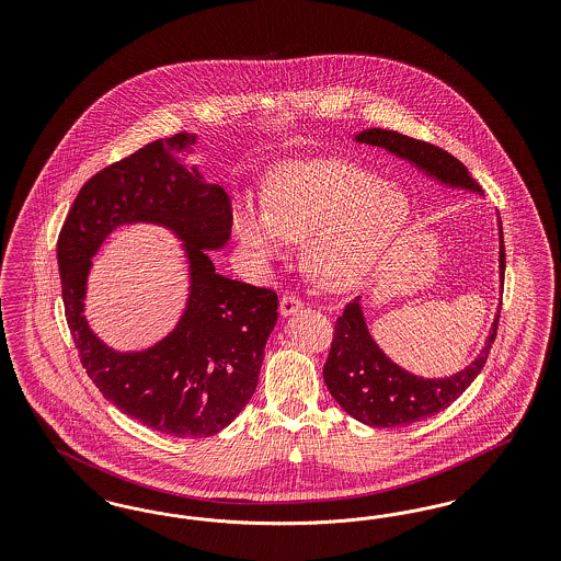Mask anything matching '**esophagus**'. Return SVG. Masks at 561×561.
<instances>
[{
  "label": "esophagus",
  "mask_w": 561,
  "mask_h": 561,
  "mask_svg": "<svg viewBox=\"0 0 561 561\" xmlns=\"http://www.w3.org/2000/svg\"><path fill=\"white\" fill-rule=\"evenodd\" d=\"M300 309H302V300L296 298L293 294H286V296L282 298V302H279V313H282L284 318H290L294 313H298Z\"/></svg>",
  "instance_id": "obj_1"
}]
</instances>
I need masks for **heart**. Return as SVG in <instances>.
Listing matches in <instances>:
<instances>
[{
	"label": "heart",
	"mask_w": 561,
	"mask_h": 561,
	"mask_svg": "<svg viewBox=\"0 0 561 561\" xmlns=\"http://www.w3.org/2000/svg\"><path fill=\"white\" fill-rule=\"evenodd\" d=\"M410 199L396 183L351 161L311 160L277 172L265 206L236 213L241 245L259 261H279L302 241L309 275L330 290L357 286L400 236Z\"/></svg>",
	"instance_id": "obj_1"
}]
</instances>
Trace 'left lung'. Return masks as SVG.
Instances as JSON below:
<instances>
[{"label":"left lung","mask_w":561,"mask_h":561,"mask_svg":"<svg viewBox=\"0 0 561 561\" xmlns=\"http://www.w3.org/2000/svg\"><path fill=\"white\" fill-rule=\"evenodd\" d=\"M353 138L364 145L380 147L391 156L408 161L421 174H425L442 187L458 188L476 195L481 193L480 185L469 174V170L448 151L435 145L382 128H366L353 134ZM496 227L499 284L503 288L505 243L501 216H496ZM499 318L501 302L490 325V332L483 341V347L469 366L450 376L427 378L401 368L400 364H396L382 348L378 347L366 321L364 298L359 296L357 300L348 302L343 316L334 325V341L328 362L323 366L325 387L348 416L364 425L389 428L412 425L448 408L478 378L494 343Z\"/></svg>","instance_id":"1"}]
</instances>
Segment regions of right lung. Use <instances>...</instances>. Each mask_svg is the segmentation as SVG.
<instances>
[{
    "instance_id": "right-lung-1",
    "label": "right lung",
    "mask_w": 561,
    "mask_h": 561,
    "mask_svg": "<svg viewBox=\"0 0 561 561\" xmlns=\"http://www.w3.org/2000/svg\"><path fill=\"white\" fill-rule=\"evenodd\" d=\"M197 134L158 138L81 187L58 236L65 316L81 364L99 391L134 421L174 437H210L254 396L277 294L220 275L208 252L231 238V204L191 163ZM156 224L182 241L188 298L151 348L117 352L84 320L91 259L122 226Z\"/></svg>"
}]
</instances>
